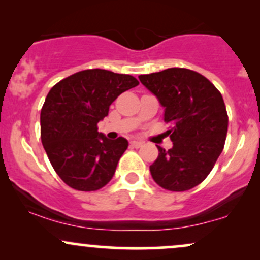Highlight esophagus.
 <instances>
[{
    "mask_svg": "<svg viewBox=\"0 0 260 260\" xmlns=\"http://www.w3.org/2000/svg\"><path fill=\"white\" fill-rule=\"evenodd\" d=\"M131 145H132V147H134V148H140L143 145V142H138V140H132V142H131Z\"/></svg>",
    "mask_w": 260,
    "mask_h": 260,
    "instance_id": "obj_1",
    "label": "esophagus"
}]
</instances>
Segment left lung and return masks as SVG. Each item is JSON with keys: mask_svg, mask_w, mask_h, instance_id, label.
<instances>
[{"mask_svg": "<svg viewBox=\"0 0 260 260\" xmlns=\"http://www.w3.org/2000/svg\"><path fill=\"white\" fill-rule=\"evenodd\" d=\"M139 80L165 109L172 148L159 149L150 174L160 187L183 192L207 178L221 154L229 117L222 95L201 73L168 68Z\"/></svg>", "mask_w": 260, "mask_h": 260, "instance_id": "obj_1", "label": "left lung"}]
</instances>
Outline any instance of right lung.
Masks as SVG:
<instances>
[{
    "mask_svg": "<svg viewBox=\"0 0 260 260\" xmlns=\"http://www.w3.org/2000/svg\"><path fill=\"white\" fill-rule=\"evenodd\" d=\"M138 84L129 74L95 68L52 86L40 113L41 142L67 186L91 192L111 180L128 142L123 137L107 139L98 132V123L118 95Z\"/></svg>",
    "mask_w": 260,
    "mask_h": 260,
    "instance_id": "obj_1",
    "label": "right lung"
}]
</instances>
